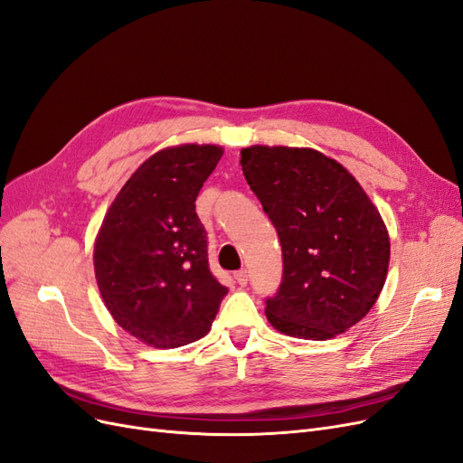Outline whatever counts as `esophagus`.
I'll list each match as a JSON object with an SVG mask.
<instances>
[{
	"label": "esophagus",
	"mask_w": 463,
	"mask_h": 463,
	"mask_svg": "<svg viewBox=\"0 0 463 463\" xmlns=\"http://www.w3.org/2000/svg\"><path fill=\"white\" fill-rule=\"evenodd\" d=\"M233 278H235V282L240 284L241 288H245V286H247V282H249V274H247V270H240V272H235V274H233Z\"/></svg>",
	"instance_id": "obj_1"
}]
</instances>
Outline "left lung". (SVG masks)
Listing matches in <instances>:
<instances>
[{
	"label": "left lung",
	"instance_id": "left-lung-1",
	"mask_svg": "<svg viewBox=\"0 0 463 463\" xmlns=\"http://www.w3.org/2000/svg\"><path fill=\"white\" fill-rule=\"evenodd\" d=\"M241 167L279 237L284 276L266 299L282 334L328 340L381 296L390 262L384 222L342 164L313 148L249 146Z\"/></svg>",
	"mask_w": 463,
	"mask_h": 463
}]
</instances>
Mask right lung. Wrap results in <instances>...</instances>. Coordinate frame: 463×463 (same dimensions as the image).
Returning a JSON list of instances; mask_svg holds the SVG:
<instances>
[{
    "instance_id": "1",
    "label": "right lung",
    "mask_w": 463,
    "mask_h": 463,
    "mask_svg": "<svg viewBox=\"0 0 463 463\" xmlns=\"http://www.w3.org/2000/svg\"><path fill=\"white\" fill-rule=\"evenodd\" d=\"M216 145L164 148L111 203L94 245L98 289L118 325L170 349L201 340L228 288L210 272L194 201L222 158Z\"/></svg>"
}]
</instances>
